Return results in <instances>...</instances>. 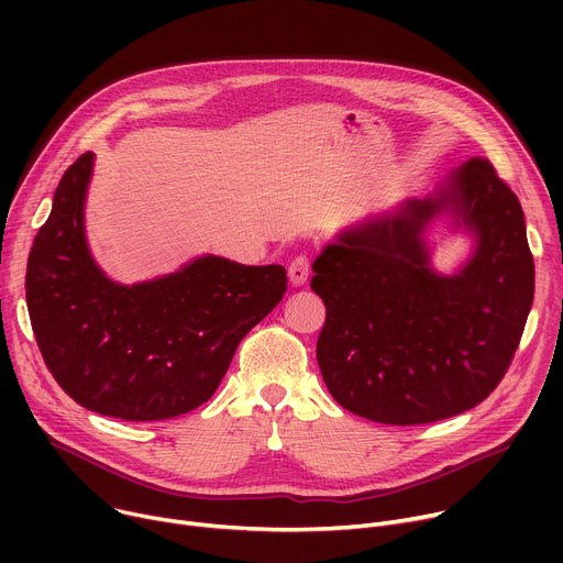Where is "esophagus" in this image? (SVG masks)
Listing matches in <instances>:
<instances>
[{
  "mask_svg": "<svg viewBox=\"0 0 563 563\" xmlns=\"http://www.w3.org/2000/svg\"><path fill=\"white\" fill-rule=\"evenodd\" d=\"M287 274H289V283L291 285H303L308 280V276H310V257L303 255V253L294 257L289 262Z\"/></svg>",
  "mask_w": 563,
  "mask_h": 563,
  "instance_id": "1",
  "label": "esophagus"
}]
</instances>
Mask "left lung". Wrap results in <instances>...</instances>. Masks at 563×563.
I'll return each instance as SVG.
<instances>
[{
  "label": "left lung",
  "mask_w": 563,
  "mask_h": 563,
  "mask_svg": "<svg viewBox=\"0 0 563 563\" xmlns=\"http://www.w3.org/2000/svg\"><path fill=\"white\" fill-rule=\"evenodd\" d=\"M450 211L478 236L454 277L430 269L423 228ZM327 306L317 363L333 399L380 424L438 422L505 378L534 301V257L518 196L472 157L424 200L338 234L312 264Z\"/></svg>",
  "instance_id": "obj_1"
}]
</instances>
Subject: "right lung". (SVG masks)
Here are the masks:
<instances>
[{
  "mask_svg": "<svg viewBox=\"0 0 563 563\" xmlns=\"http://www.w3.org/2000/svg\"><path fill=\"white\" fill-rule=\"evenodd\" d=\"M93 155L62 177L26 262V306L52 376L100 416L153 422L210 399L244 335L287 291L280 264L205 255L139 285L109 280L84 236Z\"/></svg>",
  "mask_w": 563,
  "mask_h": 563,
  "instance_id": "1",
  "label": "right lung"
}]
</instances>
